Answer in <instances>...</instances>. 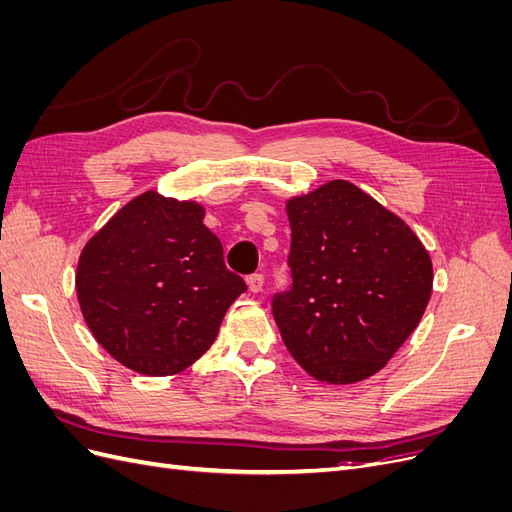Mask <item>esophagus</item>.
<instances>
[{
  "instance_id": "obj_1",
  "label": "esophagus",
  "mask_w": 512,
  "mask_h": 512,
  "mask_svg": "<svg viewBox=\"0 0 512 512\" xmlns=\"http://www.w3.org/2000/svg\"><path fill=\"white\" fill-rule=\"evenodd\" d=\"M247 286H250L252 292H260L262 286H265V275H262V273H252L250 277H247Z\"/></svg>"
}]
</instances>
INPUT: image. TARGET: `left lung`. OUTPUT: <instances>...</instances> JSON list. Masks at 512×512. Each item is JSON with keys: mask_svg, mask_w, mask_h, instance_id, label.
Wrapping results in <instances>:
<instances>
[{"mask_svg": "<svg viewBox=\"0 0 512 512\" xmlns=\"http://www.w3.org/2000/svg\"><path fill=\"white\" fill-rule=\"evenodd\" d=\"M292 284L271 309L309 376L359 382L380 371L421 322L431 260L404 220L348 181L288 200Z\"/></svg>", "mask_w": 512, "mask_h": 512, "instance_id": "left-lung-1", "label": "left lung"}]
</instances>
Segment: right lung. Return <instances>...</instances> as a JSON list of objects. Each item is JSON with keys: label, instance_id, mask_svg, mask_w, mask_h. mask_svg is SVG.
<instances>
[{"label": "right lung", "instance_id": "1", "mask_svg": "<svg viewBox=\"0 0 512 512\" xmlns=\"http://www.w3.org/2000/svg\"><path fill=\"white\" fill-rule=\"evenodd\" d=\"M203 218L196 203L145 192L79 258L76 294L89 331L138 374L170 376L200 359L247 290Z\"/></svg>", "mask_w": 512, "mask_h": 512}]
</instances>
